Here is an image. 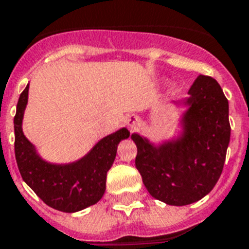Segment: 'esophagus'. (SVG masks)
Wrapping results in <instances>:
<instances>
[{
	"instance_id": "34e87169",
	"label": "esophagus",
	"mask_w": 249,
	"mask_h": 249,
	"mask_svg": "<svg viewBox=\"0 0 249 249\" xmlns=\"http://www.w3.org/2000/svg\"><path fill=\"white\" fill-rule=\"evenodd\" d=\"M141 124V119L137 115H132V116H129L128 119H126V125H128V128L130 129V130H136L138 126H140Z\"/></svg>"
}]
</instances>
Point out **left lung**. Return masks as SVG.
<instances>
[{
	"mask_svg": "<svg viewBox=\"0 0 249 249\" xmlns=\"http://www.w3.org/2000/svg\"><path fill=\"white\" fill-rule=\"evenodd\" d=\"M179 140L152 146L138 134L136 168L152 197L187 205L212 191L224 169L230 142L229 102L216 80L199 76L189 90Z\"/></svg>",
	"mask_w": 249,
	"mask_h": 249,
	"instance_id": "1",
	"label": "left lung"
}]
</instances>
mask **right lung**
Returning a JSON list of instances; mask_svg holds the SVG:
<instances>
[{"instance_id":"right-lung-1","label":"right lung","mask_w":249,"mask_h":249,"mask_svg":"<svg viewBox=\"0 0 249 249\" xmlns=\"http://www.w3.org/2000/svg\"><path fill=\"white\" fill-rule=\"evenodd\" d=\"M28 86L21 91L14 117L15 159L24 182L49 207L62 212H77L101 200L106 190L107 172L116 156L117 144L129 137L120 129L98 142L79 161L66 165L46 163L23 134L21 120L28 101Z\"/></svg>"}]
</instances>
